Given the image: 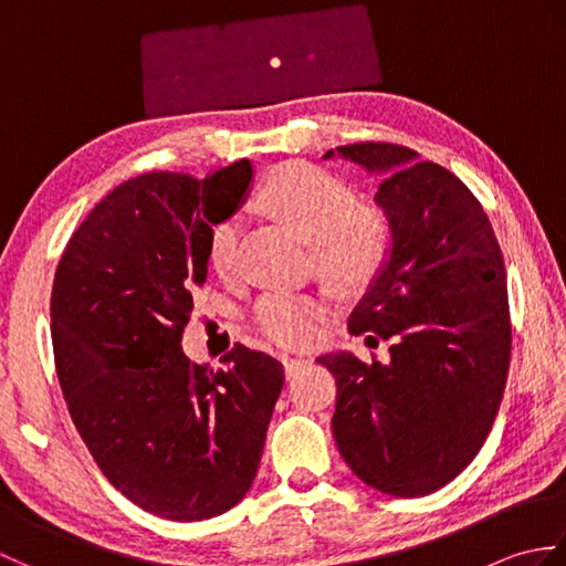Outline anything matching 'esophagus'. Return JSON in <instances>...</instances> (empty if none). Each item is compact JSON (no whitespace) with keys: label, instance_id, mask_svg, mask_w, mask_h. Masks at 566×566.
I'll use <instances>...</instances> for the list:
<instances>
[{"label":"esophagus","instance_id":"esophagus-1","mask_svg":"<svg viewBox=\"0 0 566 566\" xmlns=\"http://www.w3.org/2000/svg\"><path fill=\"white\" fill-rule=\"evenodd\" d=\"M284 369H286V377H294L298 369H302L311 359L306 355H284Z\"/></svg>","mask_w":566,"mask_h":566}]
</instances>
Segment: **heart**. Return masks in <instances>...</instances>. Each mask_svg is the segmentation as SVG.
<instances>
[{
    "label": "heart",
    "instance_id": "heart-1",
    "mask_svg": "<svg viewBox=\"0 0 566 566\" xmlns=\"http://www.w3.org/2000/svg\"><path fill=\"white\" fill-rule=\"evenodd\" d=\"M260 201L276 219L314 245L321 272L343 286L365 284L389 250V223L375 209L355 207L353 189L308 165L280 167L260 191ZM240 221L228 216L213 226L209 262L216 274L238 270ZM326 304L316 296L274 292L255 308L258 328L284 345H308L318 338Z\"/></svg>",
    "mask_w": 566,
    "mask_h": 566
}]
</instances>
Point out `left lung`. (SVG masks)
Returning <instances> with one entry per match:
<instances>
[{
  "label": "left lung",
  "instance_id": "left-lung-1",
  "mask_svg": "<svg viewBox=\"0 0 566 566\" xmlns=\"http://www.w3.org/2000/svg\"><path fill=\"white\" fill-rule=\"evenodd\" d=\"M333 158L375 177L389 223L387 258L347 328L391 340L387 363L350 350L316 357L338 381L333 438L367 486L426 496L474 460L499 413L511 359L506 268L482 203L444 167L391 143L323 155Z\"/></svg>",
  "mask_w": 566,
  "mask_h": 566
}]
</instances>
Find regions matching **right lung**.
Returning <instances> with one entry per match:
<instances>
[{
	"label": "right lung",
	"mask_w": 566,
	"mask_h": 566,
	"mask_svg": "<svg viewBox=\"0 0 566 566\" xmlns=\"http://www.w3.org/2000/svg\"><path fill=\"white\" fill-rule=\"evenodd\" d=\"M250 185V160L128 179L57 262L51 331L70 416L104 476L167 521H209L248 494L284 384L282 363L245 345L221 369L182 350L213 226Z\"/></svg>",
	"instance_id": "obj_1"
}]
</instances>
